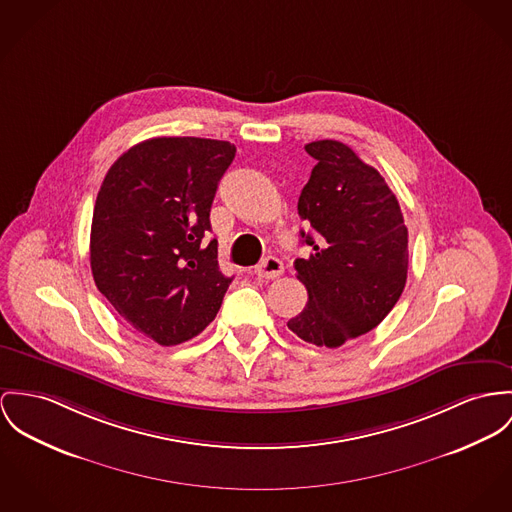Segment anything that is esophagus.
<instances>
[{
  "label": "esophagus",
  "instance_id": "1",
  "mask_svg": "<svg viewBox=\"0 0 512 512\" xmlns=\"http://www.w3.org/2000/svg\"><path fill=\"white\" fill-rule=\"evenodd\" d=\"M284 273V265L278 257H267L261 265L255 267V275L257 278H263V280H271Z\"/></svg>",
  "mask_w": 512,
  "mask_h": 512
}]
</instances>
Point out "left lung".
I'll return each mask as SVG.
<instances>
[{
    "label": "left lung",
    "instance_id": "1",
    "mask_svg": "<svg viewBox=\"0 0 512 512\" xmlns=\"http://www.w3.org/2000/svg\"><path fill=\"white\" fill-rule=\"evenodd\" d=\"M317 161L298 198L312 247L296 259L306 308L288 321L306 343L337 349L392 312L407 280V228L384 177L337 140L306 146Z\"/></svg>",
    "mask_w": 512,
    "mask_h": 512
}]
</instances>
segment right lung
I'll use <instances>...</instances> for the list:
<instances>
[{"label": "right lung", "mask_w": 512, "mask_h": 512, "mask_svg": "<svg viewBox=\"0 0 512 512\" xmlns=\"http://www.w3.org/2000/svg\"><path fill=\"white\" fill-rule=\"evenodd\" d=\"M236 146L210 138H152L111 165L91 222V273L136 331L163 347L216 317L232 282L206 241L218 183Z\"/></svg>", "instance_id": "obj_1"}]
</instances>
